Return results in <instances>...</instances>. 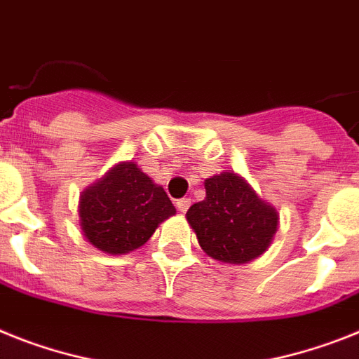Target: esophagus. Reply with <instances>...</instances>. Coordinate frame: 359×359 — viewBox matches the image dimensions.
Returning a JSON list of instances; mask_svg holds the SVG:
<instances>
[{
  "instance_id": "34e87169",
  "label": "esophagus",
  "mask_w": 359,
  "mask_h": 359,
  "mask_svg": "<svg viewBox=\"0 0 359 359\" xmlns=\"http://www.w3.org/2000/svg\"><path fill=\"white\" fill-rule=\"evenodd\" d=\"M189 206H191V201H189V198H180V201H177V208H179L180 213L188 212Z\"/></svg>"
}]
</instances>
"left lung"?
Returning a JSON list of instances; mask_svg holds the SVG:
<instances>
[{
	"mask_svg": "<svg viewBox=\"0 0 359 359\" xmlns=\"http://www.w3.org/2000/svg\"><path fill=\"white\" fill-rule=\"evenodd\" d=\"M204 189V201L186 213L204 254L226 264H245L263 255L279 228L276 206L233 171L206 179Z\"/></svg>",
	"mask_w": 359,
	"mask_h": 359,
	"instance_id": "1",
	"label": "left lung"
}]
</instances>
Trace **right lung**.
<instances>
[{"label":"right lung","mask_w":359,"mask_h":359,"mask_svg":"<svg viewBox=\"0 0 359 359\" xmlns=\"http://www.w3.org/2000/svg\"><path fill=\"white\" fill-rule=\"evenodd\" d=\"M177 213L164 188L155 184L137 162L114 164L87 186L78 201V222L95 248L123 255L140 248L161 222Z\"/></svg>","instance_id":"1"}]
</instances>
